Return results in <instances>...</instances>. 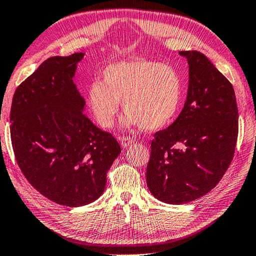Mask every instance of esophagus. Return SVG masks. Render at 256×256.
Returning <instances> with one entry per match:
<instances>
[{"instance_id": "obj_1", "label": "esophagus", "mask_w": 256, "mask_h": 256, "mask_svg": "<svg viewBox=\"0 0 256 256\" xmlns=\"http://www.w3.org/2000/svg\"><path fill=\"white\" fill-rule=\"evenodd\" d=\"M134 142V138H130V136H122L121 138V144L123 147H128L130 144H133Z\"/></svg>"}]
</instances>
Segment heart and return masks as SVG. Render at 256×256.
I'll return each mask as SVG.
<instances>
[{
	"instance_id": "heart-1",
	"label": "heart",
	"mask_w": 256,
	"mask_h": 256,
	"mask_svg": "<svg viewBox=\"0 0 256 256\" xmlns=\"http://www.w3.org/2000/svg\"><path fill=\"white\" fill-rule=\"evenodd\" d=\"M183 96L180 73L168 64L148 60L123 61L106 66L102 82L94 80L87 89V101L101 126L114 124L122 100L128 112L126 122L157 130L174 120Z\"/></svg>"
}]
</instances>
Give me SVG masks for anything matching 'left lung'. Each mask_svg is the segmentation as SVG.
Wrapping results in <instances>:
<instances>
[{
  "label": "left lung",
  "mask_w": 256,
  "mask_h": 256,
  "mask_svg": "<svg viewBox=\"0 0 256 256\" xmlns=\"http://www.w3.org/2000/svg\"><path fill=\"white\" fill-rule=\"evenodd\" d=\"M188 58V98L176 120L154 134L146 182L150 193L169 204L200 198L215 188L232 162L239 116L231 82L203 53Z\"/></svg>",
  "instance_id": "8db88e82"
}]
</instances>
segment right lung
<instances>
[{"label": "right lung", "instance_id": "1", "mask_svg": "<svg viewBox=\"0 0 256 256\" xmlns=\"http://www.w3.org/2000/svg\"><path fill=\"white\" fill-rule=\"evenodd\" d=\"M84 53L48 58L16 88L10 140L27 181L56 204L87 205L104 193L106 172L121 152L114 135L82 114L73 82Z\"/></svg>", "mask_w": 256, "mask_h": 256}]
</instances>
